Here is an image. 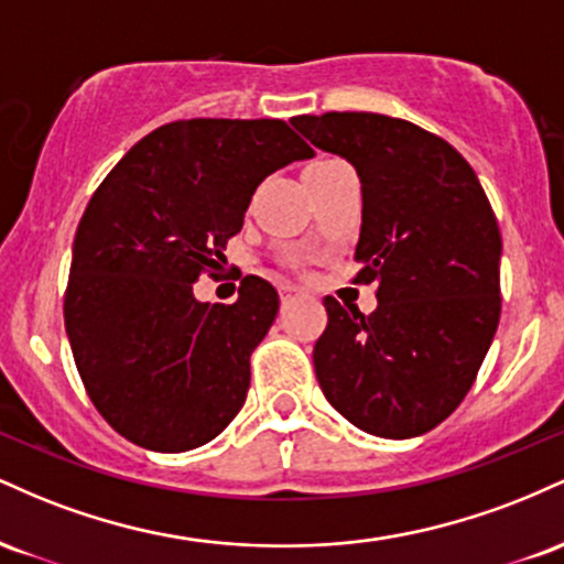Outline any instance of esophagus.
I'll return each instance as SVG.
<instances>
[{
  "instance_id": "34e87169",
  "label": "esophagus",
  "mask_w": 564,
  "mask_h": 564,
  "mask_svg": "<svg viewBox=\"0 0 564 564\" xmlns=\"http://www.w3.org/2000/svg\"><path fill=\"white\" fill-rule=\"evenodd\" d=\"M278 291H281V302L283 304L300 300V296H307V291L300 289V286H294V283H281V289H278Z\"/></svg>"
}]
</instances>
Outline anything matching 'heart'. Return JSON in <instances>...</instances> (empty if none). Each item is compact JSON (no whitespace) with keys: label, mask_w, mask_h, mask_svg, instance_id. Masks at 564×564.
<instances>
[{"label":"heart","mask_w":564,"mask_h":564,"mask_svg":"<svg viewBox=\"0 0 564 564\" xmlns=\"http://www.w3.org/2000/svg\"><path fill=\"white\" fill-rule=\"evenodd\" d=\"M326 161H334V159H321V161H315V164H326ZM315 164H310V166H315Z\"/></svg>","instance_id":"obj_1"}]
</instances>
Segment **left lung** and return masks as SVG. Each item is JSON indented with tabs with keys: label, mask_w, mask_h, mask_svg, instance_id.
Instances as JSON below:
<instances>
[{
	"label": "left lung",
	"mask_w": 564,
	"mask_h": 564,
	"mask_svg": "<svg viewBox=\"0 0 564 564\" xmlns=\"http://www.w3.org/2000/svg\"><path fill=\"white\" fill-rule=\"evenodd\" d=\"M355 166L364 223L355 283H377L364 315L326 296L315 341L326 400L368 435L435 430L475 384L501 318V230L467 159L437 134L381 113L291 119Z\"/></svg>",
	"instance_id": "left-lung-1"
}]
</instances>
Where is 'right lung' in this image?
Wrapping results in <instances>:
<instances>
[{"instance_id":"obj_1","label":"right lung","mask_w":564,"mask_h":564,"mask_svg":"<svg viewBox=\"0 0 564 564\" xmlns=\"http://www.w3.org/2000/svg\"><path fill=\"white\" fill-rule=\"evenodd\" d=\"M310 156L281 119H183L153 129L97 185L63 315L84 390L129 443L191 451L241 411L278 291L246 275L236 302L209 304L193 283L225 260L257 185Z\"/></svg>"}]
</instances>
